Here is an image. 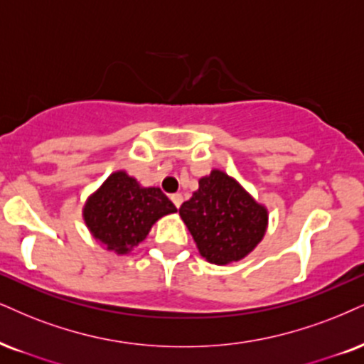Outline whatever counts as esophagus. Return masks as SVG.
I'll use <instances>...</instances> for the list:
<instances>
[{"label": "esophagus", "mask_w": 364, "mask_h": 364, "mask_svg": "<svg viewBox=\"0 0 364 364\" xmlns=\"http://www.w3.org/2000/svg\"><path fill=\"white\" fill-rule=\"evenodd\" d=\"M170 200H172L175 208L178 209V208H181V204H182V194H172V196H170Z\"/></svg>", "instance_id": "1"}]
</instances>
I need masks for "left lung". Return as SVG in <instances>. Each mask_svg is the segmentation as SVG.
<instances>
[{"instance_id":"left-lung-1","label":"left lung","mask_w":364,"mask_h":364,"mask_svg":"<svg viewBox=\"0 0 364 364\" xmlns=\"http://www.w3.org/2000/svg\"><path fill=\"white\" fill-rule=\"evenodd\" d=\"M199 253L214 264L245 258L264 235L267 209L230 175L213 170L199 181V191L178 209Z\"/></svg>"}]
</instances>
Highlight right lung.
<instances>
[{
	"instance_id": "1",
	"label": "right lung",
	"mask_w": 364,
	"mask_h": 364,
	"mask_svg": "<svg viewBox=\"0 0 364 364\" xmlns=\"http://www.w3.org/2000/svg\"><path fill=\"white\" fill-rule=\"evenodd\" d=\"M175 210L160 189L140 187L133 177L114 172L87 199L84 221L107 250L124 255L145 240L156 219Z\"/></svg>"
}]
</instances>
